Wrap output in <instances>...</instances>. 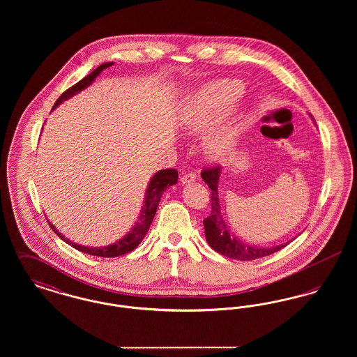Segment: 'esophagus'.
<instances>
[{
  "instance_id": "1",
  "label": "esophagus",
  "mask_w": 357,
  "mask_h": 357,
  "mask_svg": "<svg viewBox=\"0 0 357 357\" xmlns=\"http://www.w3.org/2000/svg\"><path fill=\"white\" fill-rule=\"evenodd\" d=\"M195 179H197V174H195V172H187V174H183V175L181 176V182H182L183 185L191 183V182H194Z\"/></svg>"
}]
</instances>
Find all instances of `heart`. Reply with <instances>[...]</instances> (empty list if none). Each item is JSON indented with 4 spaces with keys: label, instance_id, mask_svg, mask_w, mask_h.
Returning <instances> with one entry per match:
<instances>
[{
    "label": "heart",
    "instance_id": "obj_1",
    "mask_svg": "<svg viewBox=\"0 0 357 357\" xmlns=\"http://www.w3.org/2000/svg\"><path fill=\"white\" fill-rule=\"evenodd\" d=\"M242 86L237 83L213 84L201 89L187 104L185 123L192 132H204L221 119L237 99ZM238 126L226 124L215 130L207 139V151L213 156L227 153L238 139Z\"/></svg>",
    "mask_w": 357,
    "mask_h": 357
}]
</instances>
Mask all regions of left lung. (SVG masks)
<instances>
[{"instance_id":"left-lung-1","label":"left lung","mask_w":357,"mask_h":357,"mask_svg":"<svg viewBox=\"0 0 357 357\" xmlns=\"http://www.w3.org/2000/svg\"><path fill=\"white\" fill-rule=\"evenodd\" d=\"M220 174H221V166L218 165L213 167H204L201 172L202 179L211 190V194H210L211 213L207 218L204 220V236L210 248L220 255L233 258V259H239V261H250L261 257H266L285 248L289 242L278 246H272V248L252 246L239 241L230 233L229 226L221 214V206H220V198H218Z\"/></svg>"}]
</instances>
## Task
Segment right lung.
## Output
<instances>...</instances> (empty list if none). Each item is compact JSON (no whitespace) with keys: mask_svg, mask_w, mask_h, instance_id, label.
<instances>
[{"mask_svg":"<svg viewBox=\"0 0 357 357\" xmlns=\"http://www.w3.org/2000/svg\"><path fill=\"white\" fill-rule=\"evenodd\" d=\"M114 63H104L102 66H99L98 68L95 69L93 72H91L88 76H85L84 79H82L79 83H76L75 85H72L70 88H68L59 99L57 102H54L53 108L54 109L59 104H61L63 102H66L69 98H72L73 95L79 93L80 91L85 89L88 85L92 84L93 80L99 76V73H102V70L104 69L111 67ZM178 181V171L174 170V169H166V170L158 171L151 181H150V185L147 187V191H146V198H144V204L140 210V214H139V218L136 221L134 227L124 236V237L116 241L115 243L112 245H108V246H104V248H88V246H82V245H77L72 241H69L68 238L61 236L56 229L54 226L52 225L51 222L50 226L52 227V230L61 238L63 241H66L68 245H70L72 248H75L76 250L85 253V255H96V257H104V258H111V257H120V255H126V253H130L132 252L134 249L137 248V245L142 242V239L146 237L150 226H151V222H153V217H155V213H156V208H158V204L159 201L163 195V192L166 191L167 187L175 185Z\"/></svg>","mask_w":357,"mask_h":357,"instance_id":"1","label":"right lung"}]
</instances>
